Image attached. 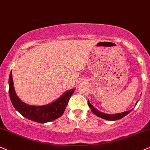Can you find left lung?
<instances>
[{
    "instance_id": "obj_1",
    "label": "left lung",
    "mask_w": 150,
    "mask_h": 150,
    "mask_svg": "<svg viewBox=\"0 0 150 150\" xmlns=\"http://www.w3.org/2000/svg\"><path fill=\"white\" fill-rule=\"evenodd\" d=\"M138 101L136 103V104H137ZM88 104L89 107L90 108V110L91 111L93 112L94 114L98 116V117L102 118V119L106 120H110V121H115V120H117L120 119H122V118L126 116L127 115H128L131 111H132L133 108L130 110H127V111H125L122 112H120V113H115V114H107L104 113V112H102L99 111V110H97V108H95L91 103H90L89 100L88 101Z\"/></svg>"
}]
</instances>
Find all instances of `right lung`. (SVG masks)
Listing matches in <instances>:
<instances>
[{
    "label": "right lung",
    "mask_w": 150,
    "mask_h": 150,
    "mask_svg": "<svg viewBox=\"0 0 150 150\" xmlns=\"http://www.w3.org/2000/svg\"><path fill=\"white\" fill-rule=\"evenodd\" d=\"M9 95L13 106L21 115L27 119L38 123H47L60 117L65 110L70 97L75 89L64 92L53 102L44 106H33L22 101L16 95L12 79V71L9 77Z\"/></svg>",
    "instance_id": "1"
}]
</instances>
